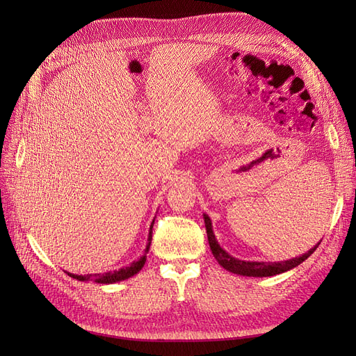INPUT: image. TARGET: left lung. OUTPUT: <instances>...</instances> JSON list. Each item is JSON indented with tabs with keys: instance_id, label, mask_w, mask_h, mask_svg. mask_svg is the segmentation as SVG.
<instances>
[{
	"instance_id": "8db88e82",
	"label": "left lung",
	"mask_w": 356,
	"mask_h": 356,
	"mask_svg": "<svg viewBox=\"0 0 356 356\" xmlns=\"http://www.w3.org/2000/svg\"><path fill=\"white\" fill-rule=\"evenodd\" d=\"M203 219H204V227H207L209 245H211L212 254L216 258L218 263L225 270H228L234 274L245 275V277H270V275L286 273L297 266H300L303 261L307 259L321 244L319 242V244L314 245L313 248H310L306 254H303L300 257H296V258H291L287 261H280V263H264V261H261V263H258V261H242V259L234 258L225 250L220 248V245L218 244V241L215 238L213 229H212L211 218L204 213Z\"/></svg>"
}]
</instances>
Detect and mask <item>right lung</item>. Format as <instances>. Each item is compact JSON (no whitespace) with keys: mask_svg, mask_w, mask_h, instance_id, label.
<instances>
[{"mask_svg":"<svg viewBox=\"0 0 356 356\" xmlns=\"http://www.w3.org/2000/svg\"><path fill=\"white\" fill-rule=\"evenodd\" d=\"M153 225H154V220L152 222V227H149V232H148V242H147V247L144 250V255L138 259L134 261V263H131L128 267L120 268L118 271H109L105 274H86V275H76V274H72L67 273L69 277L74 278V280H79V282H95V283H101V284H112V283H117V282H122V280H127L129 277H133L134 274H137L145 264V258H147V252L149 250V244H152V238H153Z\"/></svg>","mask_w":356,"mask_h":356,"instance_id":"1","label":"right lung"}]
</instances>
